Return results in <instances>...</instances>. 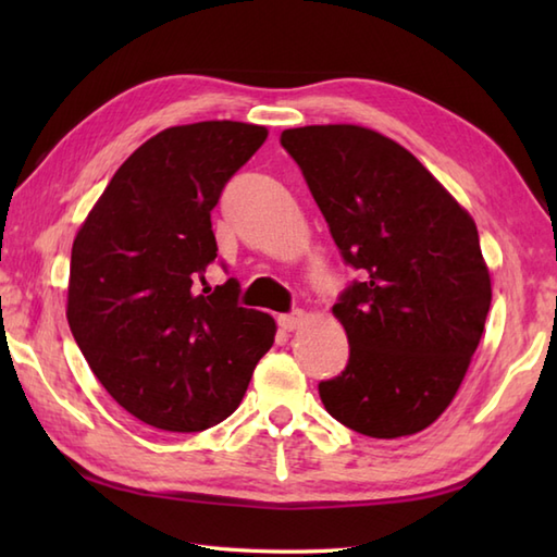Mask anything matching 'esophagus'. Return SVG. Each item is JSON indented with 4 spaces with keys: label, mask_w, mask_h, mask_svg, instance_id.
<instances>
[{
    "label": "esophagus",
    "mask_w": 557,
    "mask_h": 557,
    "mask_svg": "<svg viewBox=\"0 0 557 557\" xmlns=\"http://www.w3.org/2000/svg\"><path fill=\"white\" fill-rule=\"evenodd\" d=\"M304 321H306L304 311H292V313H282L277 318V325L285 330V333H294V330H299L304 325Z\"/></svg>",
    "instance_id": "34e87169"
}]
</instances>
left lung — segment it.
I'll return each mask as SVG.
<instances>
[{"label": "left lung", "mask_w": 557, "mask_h": 557, "mask_svg": "<svg viewBox=\"0 0 557 557\" xmlns=\"http://www.w3.org/2000/svg\"><path fill=\"white\" fill-rule=\"evenodd\" d=\"M280 144L342 260L363 275L333 306L349 361L318 383L323 405L361 435L419 433L457 395L486 325L476 224L407 148L371 128H287Z\"/></svg>", "instance_id": "obj_1"}]
</instances>
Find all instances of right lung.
Here are the masks:
<instances>
[{
	"instance_id": "right-lung-1",
	"label": "right lung",
	"mask_w": 557,
	"mask_h": 557,
	"mask_svg": "<svg viewBox=\"0 0 557 557\" xmlns=\"http://www.w3.org/2000/svg\"><path fill=\"white\" fill-rule=\"evenodd\" d=\"M265 138L242 122L164 128L114 172L74 239L71 335L102 387L156 429L227 419L275 342V321L239 306V282H206L210 210Z\"/></svg>"
}]
</instances>
